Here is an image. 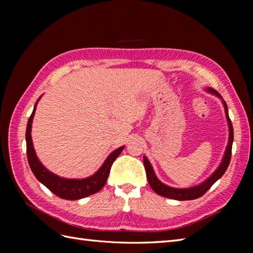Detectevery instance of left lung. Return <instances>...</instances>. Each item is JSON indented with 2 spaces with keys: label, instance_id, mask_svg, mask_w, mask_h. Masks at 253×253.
Segmentation results:
<instances>
[{
  "label": "left lung",
  "instance_id": "left-lung-1",
  "mask_svg": "<svg viewBox=\"0 0 253 253\" xmlns=\"http://www.w3.org/2000/svg\"><path fill=\"white\" fill-rule=\"evenodd\" d=\"M208 92L215 94L218 96L219 99H222L221 94H219L216 90H214L212 88H208L207 89ZM223 104H224V109H225V114H226V118L228 122V128H229V138H228V144L226 147V150H225V154L224 158L222 160L221 164H219L216 170L209 177L207 180H204L202 184L191 187V188H184V189H178V188H174V187H169L168 185H164L163 182H161L158 177L155 176L154 170L152 169L151 164L148 161L146 157H143V164H144V169H146V173H147V178L149 181V185L151 186L153 191L158 195L165 197V198H169V199H174V200H195L197 198H200L203 196L210 188L212 187V185L218 180L221 177L224 175L225 171H226L229 162H230V157H232V147H233V141H234V129H233V125H232V121L229 120V115H228V109H227V104L224 100Z\"/></svg>",
  "mask_w": 253,
  "mask_h": 253
}]
</instances>
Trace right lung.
<instances>
[{"label": "right lung", "mask_w": 253, "mask_h": 253, "mask_svg": "<svg viewBox=\"0 0 253 253\" xmlns=\"http://www.w3.org/2000/svg\"><path fill=\"white\" fill-rule=\"evenodd\" d=\"M37 100L34 111H32L31 115L27 123V129H26V143H27V158H28V163L32 173L36 176V178L39 180L41 184H43L47 189L51 190L54 195L60 197L62 199H66V200H78V199H83L88 196L93 195V193L98 192L104 187L105 182L109 177L110 170L112 168V164L125 147H121L114 150L107 159L103 165L101 166L100 169L96 171L92 176L88 177V178L84 179H68L63 178V177L57 176L55 174L51 173L47 170L43 165L41 164L39 159L37 158V154L35 152L34 144L31 140V125H32V118L35 116L36 106L38 101Z\"/></svg>", "instance_id": "add662e5"}]
</instances>
